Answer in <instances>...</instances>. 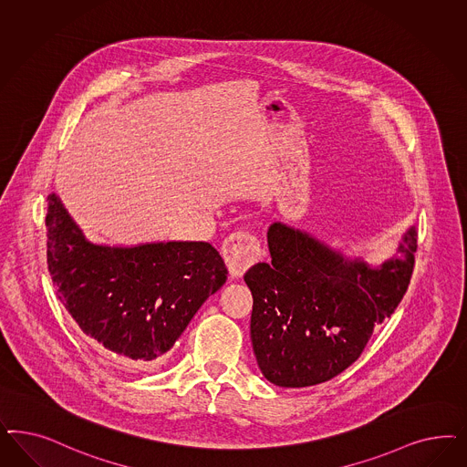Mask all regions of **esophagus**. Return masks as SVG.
I'll return each mask as SVG.
<instances>
[{
	"label": "esophagus",
	"mask_w": 467,
	"mask_h": 467,
	"mask_svg": "<svg viewBox=\"0 0 467 467\" xmlns=\"http://www.w3.org/2000/svg\"><path fill=\"white\" fill-rule=\"evenodd\" d=\"M223 257L232 278H241L245 271L254 266L263 257L261 242L249 230H239L223 242Z\"/></svg>",
	"instance_id": "34e87169"
}]
</instances>
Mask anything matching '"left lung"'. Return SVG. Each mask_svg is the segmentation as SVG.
Masks as SVG:
<instances>
[{"mask_svg":"<svg viewBox=\"0 0 467 467\" xmlns=\"http://www.w3.org/2000/svg\"><path fill=\"white\" fill-rule=\"evenodd\" d=\"M416 228L399 245L400 257L371 268L309 234L273 223L271 263H257L244 280L253 292L251 338L265 378L285 389L311 387L358 361L373 330L393 315L414 270Z\"/></svg>","mask_w":467,"mask_h":467,"instance_id":"obj_1","label":"left lung"}]
</instances>
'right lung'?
Wrapping results in <instances>:
<instances>
[{
    "label": "right lung",
    "instance_id": "obj_1",
    "mask_svg": "<svg viewBox=\"0 0 467 467\" xmlns=\"http://www.w3.org/2000/svg\"><path fill=\"white\" fill-rule=\"evenodd\" d=\"M46 228L58 299L92 342L129 361H160L226 282L225 263L208 242L92 244L57 194L47 196Z\"/></svg>",
    "mask_w": 467,
    "mask_h": 467
}]
</instances>
